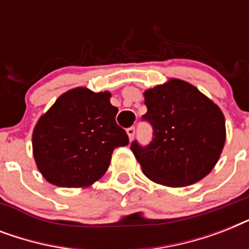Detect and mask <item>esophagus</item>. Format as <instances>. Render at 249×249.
I'll return each instance as SVG.
<instances>
[{"instance_id":"esophagus-1","label":"esophagus","mask_w":249,"mask_h":249,"mask_svg":"<svg viewBox=\"0 0 249 249\" xmlns=\"http://www.w3.org/2000/svg\"><path fill=\"white\" fill-rule=\"evenodd\" d=\"M126 133H128L129 140L132 141L133 138H134V134H136V128H134V126H130V128L126 129Z\"/></svg>"}]
</instances>
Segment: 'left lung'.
<instances>
[{
  "label": "left lung",
  "instance_id": "8db88e82",
  "mask_svg": "<svg viewBox=\"0 0 249 249\" xmlns=\"http://www.w3.org/2000/svg\"><path fill=\"white\" fill-rule=\"evenodd\" d=\"M152 141L130 150L146 177L182 187L204 178L220 159L226 140L222 111L191 84L172 79L144 91Z\"/></svg>",
  "mask_w": 249,
  "mask_h": 249
}]
</instances>
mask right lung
<instances>
[{
    "instance_id": "1",
    "label": "right lung",
    "mask_w": 249,
    "mask_h": 249,
    "mask_svg": "<svg viewBox=\"0 0 249 249\" xmlns=\"http://www.w3.org/2000/svg\"><path fill=\"white\" fill-rule=\"evenodd\" d=\"M109 98L108 91L75 88L38 119L33 156L46 181L59 187H86L106 173L113 150L129 143Z\"/></svg>"
}]
</instances>
